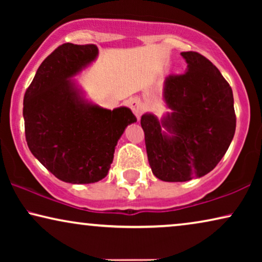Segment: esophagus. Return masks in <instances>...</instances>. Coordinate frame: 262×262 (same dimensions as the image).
I'll list each match as a JSON object with an SVG mask.
<instances>
[{"label": "esophagus", "mask_w": 262, "mask_h": 262, "mask_svg": "<svg viewBox=\"0 0 262 262\" xmlns=\"http://www.w3.org/2000/svg\"><path fill=\"white\" fill-rule=\"evenodd\" d=\"M130 107H131L132 112H134L135 116L137 117V119L138 120L141 119V116L143 114V112H144V108H145L144 103H143L142 100L138 98L132 99L130 101Z\"/></svg>", "instance_id": "34e87169"}]
</instances>
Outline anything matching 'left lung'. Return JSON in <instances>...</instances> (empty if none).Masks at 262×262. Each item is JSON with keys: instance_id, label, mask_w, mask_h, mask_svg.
Segmentation results:
<instances>
[{"instance_id": "1", "label": "left lung", "mask_w": 262, "mask_h": 262, "mask_svg": "<svg viewBox=\"0 0 262 262\" xmlns=\"http://www.w3.org/2000/svg\"><path fill=\"white\" fill-rule=\"evenodd\" d=\"M185 74L169 76L162 99L168 111L144 113L149 164L157 179L188 181L210 173L234 138L236 117L231 87L221 71L198 52H181Z\"/></svg>"}]
</instances>
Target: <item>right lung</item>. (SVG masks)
<instances>
[{
    "mask_svg": "<svg viewBox=\"0 0 262 262\" xmlns=\"http://www.w3.org/2000/svg\"><path fill=\"white\" fill-rule=\"evenodd\" d=\"M98 56L95 45H60L40 64L25 93L28 148L46 169L69 184L102 180L125 128L137 121L128 107L108 110L88 100L74 78Z\"/></svg>",
    "mask_w": 262,
    "mask_h": 262,
    "instance_id": "add662e5",
    "label": "right lung"
}]
</instances>
